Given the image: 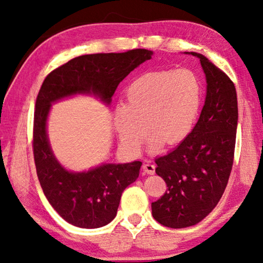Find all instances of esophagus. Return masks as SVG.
<instances>
[{
	"label": "esophagus",
	"mask_w": 263,
	"mask_h": 263,
	"mask_svg": "<svg viewBox=\"0 0 263 263\" xmlns=\"http://www.w3.org/2000/svg\"><path fill=\"white\" fill-rule=\"evenodd\" d=\"M142 169H144V172L147 173V174H154L155 166L152 163V161H147L146 163H144Z\"/></svg>",
	"instance_id": "34e87169"
}]
</instances>
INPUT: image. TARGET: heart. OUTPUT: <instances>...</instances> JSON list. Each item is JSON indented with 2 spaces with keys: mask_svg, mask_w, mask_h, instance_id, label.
<instances>
[{
  "mask_svg": "<svg viewBox=\"0 0 263 263\" xmlns=\"http://www.w3.org/2000/svg\"><path fill=\"white\" fill-rule=\"evenodd\" d=\"M202 103V84L189 69L151 70L138 77L125 90V104H118L114 123L127 152L137 153L147 128L151 151L166 142L177 145L190 135Z\"/></svg>",
  "mask_w": 263,
  "mask_h": 263,
  "instance_id": "heart-1",
  "label": "heart"
}]
</instances>
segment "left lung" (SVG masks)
Returning a JSON list of instances; mask_svg holds the SVG:
<instances>
[{
    "label": "left lung",
    "mask_w": 263,
    "mask_h": 263,
    "mask_svg": "<svg viewBox=\"0 0 263 263\" xmlns=\"http://www.w3.org/2000/svg\"><path fill=\"white\" fill-rule=\"evenodd\" d=\"M184 53L201 61L206 95L190 135L155 159V173L168 189L152 203V215L172 229L196 225L216 208L232 171L238 126L237 91L231 79L203 54Z\"/></svg>",
    "instance_id": "left-lung-1"
}]
</instances>
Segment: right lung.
Here are the masks:
<instances>
[{"label":"right lung","instance_id":"1","mask_svg":"<svg viewBox=\"0 0 263 263\" xmlns=\"http://www.w3.org/2000/svg\"><path fill=\"white\" fill-rule=\"evenodd\" d=\"M152 55L153 51L145 48L81 55L54 69L44 80L34 110V163L44 195L69 224L99 229L114 220L122 193L138 179L141 162L101 163L88 171H68L58 161L48 140L51 106L77 95H92L109 106L118 84Z\"/></svg>","mask_w":263,"mask_h":263}]
</instances>
